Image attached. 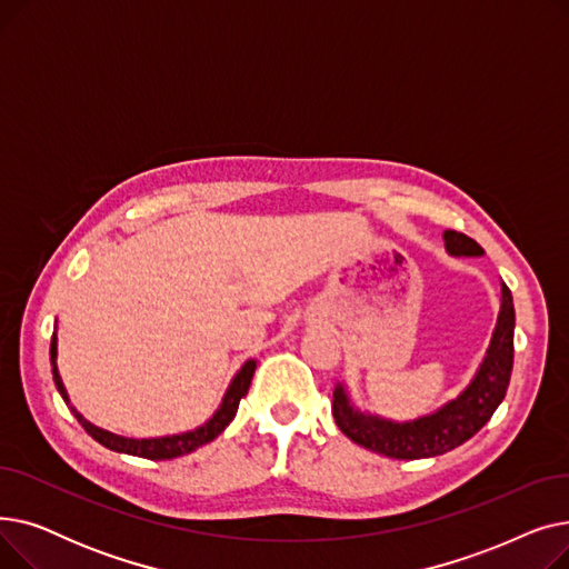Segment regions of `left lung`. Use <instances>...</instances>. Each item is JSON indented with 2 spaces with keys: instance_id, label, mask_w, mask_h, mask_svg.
<instances>
[{
  "instance_id": "obj_1",
  "label": "left lung",
  "mask_w": 569,
  "mask_h": 569,
  "mask_svg": "<svg viewBox=\"0 0 569 569\" xmlns=\"http://www.w3.org/2000/svg\"><path fill=\"white\" fill-rule=\"evenodd\" d=\"M445 251L452 258H477L485 249L463 232H442ZM515 365V302L500 281V311L489 348L463 390L440 408L415 420H387L382 415L357 408L348 385H335L332 415L337 427L357 445L390 459H429L455 450L480 431L505 399Z\"/></svg>"
}]
</instances>
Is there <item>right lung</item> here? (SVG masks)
Segmentation results:
<instances>
[{
  "instance_id": "obj_1",
  "label": "right lung",
  "mask_w": 569,
  "mask_h": 569,
  "mask_svg": "<svg viewBox=\"0 0 569 569\" xmlns=\"http://www.w3.org/2000/svg\"><path fill=\"white\" fill-rule=\"evenodd\" d=\"M50 365H52V380L57 385V392L62 395L64 403L71 408V412L76 415V420L82 425V429L89 436H92L97 442H101L103 447H108V450H112V452L161 461V459H174V457L189 455V452L198 450V447L212 442L232 422V417L239 408V401H242V397L249 392V385H251V378H253V371H256L258 362L249 360V362L242 365V369H237V373L232 376L219 408L212 412V417H209L207 422H202L200 427H196L191 431L172 433V436H157V438H129V436H119V433L106 431V429L92 425L89 420H84V417L71 406L69 392H67L62 376H59V369H57V320H54V332H52V341H50Z\"/></svg>"
}]
</instances>
